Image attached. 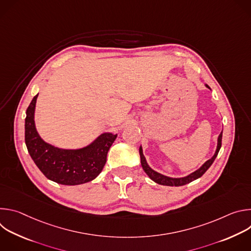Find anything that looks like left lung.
I'll return each mask as SVG.
<instances>
[{"label": "left lung", "instance_id": "obj_1", "mask_svg": "<svg viewBox=\"0 0 251 251\" xmlns=\"http://www.w3.org/2000/svg\"><path fill=\"white\" fill-rule=\"evenodd\" d=\"M205 86L207 88H209L208 85L205 84ZM210 89V88H209ZM222 139H223V131L222 133L220 134L219 138H218V146H217V150L216 152H214V155L209 159L207 160L200 169H198L197 171H195L194 173L186 176H183V177H171V176H167L165 175H162L156 171H154L147 163L146 161V158L144 157V154H143V150H142V146H140L139 148V153H140V158H141V165H142V168L143 170H144V172L149 176V177L151 178L152 181H154L155 183L159 184V185H163V186H171V187H180V186H184V185H187L195 180H197V178L201 177L206 171L207 169L211 166V164L213 163V161L216 160L219 152H220V149L222 147Z\"/></svg>", "mask_w": 251, "mask_h": 251}]
</instances>
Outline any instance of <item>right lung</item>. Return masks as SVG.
Instances as JSON below:
<instances>
[{
  "label": "right lung",
  "mask_w": 251,
  "mask_h": 251,
  "mask_svg": "<svg viewBox=\"0 0 251 251\" xmlns=\"http://www.w3.org/2000/svg\"><path fill=\"white\" fill-rule=\"evenodd\" d=\"M35 95L26 109L25 141L27 151L41 172L49 180L65 186L88 183L101 173L117 134L103 133L86 147L60 149L45 142L34 124Z\"/></svg>",
  "instance_id": "obj_1"
}]
</instances>
